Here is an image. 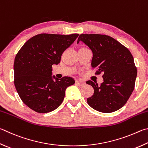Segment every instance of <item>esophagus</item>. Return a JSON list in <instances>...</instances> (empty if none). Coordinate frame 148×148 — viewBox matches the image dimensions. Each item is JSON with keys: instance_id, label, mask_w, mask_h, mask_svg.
<instances>
[{"instance_id": "obj_1", "label": "esophagus", "mask_w": 148, "mask_h": 148, "mask_svg": "<svg viewBox=\"0 0 148 148\" xmlns=\"http://www.w3.org/2000/svg\"><path fill=\"white\" fill-rule=\"evenodd\" d=\"M76 84L77 85L79 86V87H82V86L85 85V83L83 82H81V81H76Z\"/></svg>"}]
</instances>
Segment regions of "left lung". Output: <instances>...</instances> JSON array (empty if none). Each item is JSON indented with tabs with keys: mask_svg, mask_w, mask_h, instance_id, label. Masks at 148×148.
Returning <instances> with one entry per match:
<instances>
[{
	"mask_svg": "<svg viewBox=\"0 0 148 148\" xmlns=\"http://www.w3.org/2000/svg\"><path fill=\"white\" fill-rule=\"evenodd\" d=\"M82 41L93 53L91 65L95 74H102L103 82L98 85L87 81L94 95L87 99L92 109L101 112H112L124 106L135 88L137 70L132 54L116 39L106 35L81 34Z\"/></svg>",
	"mask_w": 148,
	"mask_h": 148,
	"instance_id": "1",
	"label": "left lung"
}]
</instances>
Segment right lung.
<instances>
[{
    "instance_id": "add662e5",
    "label": "right lung",
    "mask_w": 148,
    "mask_h": 148,
    "mask_svg": "<svg viewBox=\"0 0 148 148\" xmlns=\"http://www.w3.org/2000/svg\"><path fill=\"white\" fill-rule=\"evenodd\" d=\"M78 34H41L28 40L15 56L14 85L24 103L39 113L58 108L65 98L66 88L74 84L71 77L52 79V65L60 63L65 52Z\"/></svg>"
}]
</instances>
